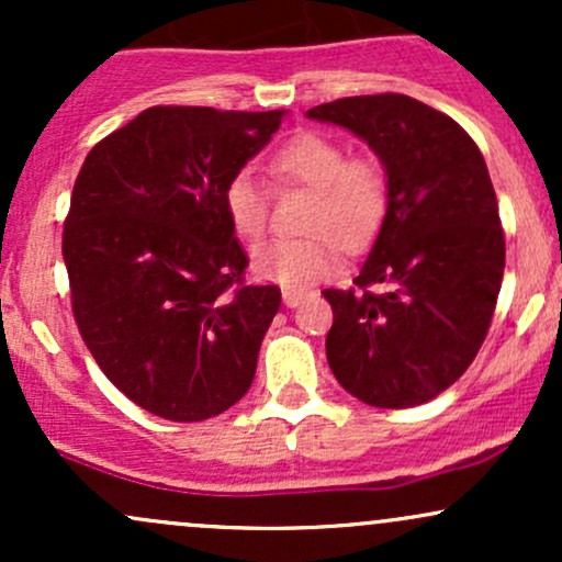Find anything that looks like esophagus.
<instances>
[{"label":"esophagus","mask_w":562,"mask_h":562,"mask_svg":"<svg viewBox=\"0 0 562 562\" xmlns=\"http://www.w3.org/2000/svg\"><path fill=\"white\" fill-rule=\"evenodd\" d=\"M303 299H306V293H303V290H293V288L282 290V303H285L288 308H295Z\"/></svg>","instance_id":"34e87169"}]
</instances>
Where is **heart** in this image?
Masks as SVG:
<instances>
[{
  "label": "heart",
  "instance_id": "obj_1",
  "mask_svg": "<svg viewBox=\"0 0 562 562\" xmlns=\"http://www.w3.org/2000/svg\"><path fill=\"white\" fill-rule=\"evenodd\" d=\"M280 182L303 184L314 192L308 205V237L269 240L254 250V272L285 288H306L338 272L340 245L364 248L385 216V177L378 164L348 160L338 142L306 132L288 139L272 158ZM222 205L232 229L245 240H259L269 222L267 187L254 169H237L222 190Z\"/></svg>",
  "mask_w": 562,
  "mask_h": 562
}]
</instances>
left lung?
<instances>
[{
    "label": "left lung",
    "mask_w": 562,
    "mask_h": 562,
    "mask_svg": "<svg viewBox=\"0 0 562 562\" xmlns=\"http://www.w3.org/2000/svg\"><path fill=\"white\" fill-rule=\"evenodd\" d=\"M306 115L364 139L389 190L357 288L322 290L335 314L325 340L333 375L380 409L430 402L479 353L505 274L486 160L465 128L415 97H344Z\"/></svg>",
    "instance_id": "1"
}]
</instances>
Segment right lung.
I'll return each mask as SVG.
<instances>
[{"label":"right lung","instance_id":"obj_1","mask_svg":"<svg viewBox=\"0 0 562 562\" xmlns=\"http://www.w3.org/2000/svg\"><path fill=\"white\" fill-rule=\"evenodd\" d=\"M282 119L147 108L76 177L63 232L76 325L115 389L164 420H209L254 383L280 288L243 285L222 190Z\"/></svg>","mask_w":562,"mask_h":562}]
</instances>
